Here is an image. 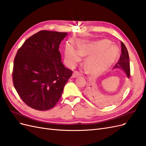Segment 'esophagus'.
Returning <instances> with one entry per match:
<instances>
[{"instance_id": "esophagus-1", "label": "esophagus", "mask_w": 146, "mask_h": 146, "mask_svg": "<svg viewBox=\"0 0 146 146\" xmlns=\"http://www.w3.org/2000/svg\"><path fill=\"white\" fill-rule=\"evenodd\" d=\"M80 76V74L79 73L78 71H74L72 74V78H76L78 76Z\"/></svg>"}]
</instances>
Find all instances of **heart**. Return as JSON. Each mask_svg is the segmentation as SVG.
<instances>
[{
    "label": "heart",
    "instance_id": "heart-1",
    "mask_svg": "<svg viewBox=\"0 0 146 146\" xmlns=\"http://www.w3.org/2000/svg\"><path fill=\"white\" fill-rule=\"evenodd\" d=\"M117 55L116 47L110 46V42L104 39L97 42L84 44L78 46V50L69 46L65 50L64 60L70 67H74L82 60V56H88L86 66L94 74H99L108 69Z\"/></svg>",
    "mask_w": 146,
    "mask_h": 146
}]
</instances>
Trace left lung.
<instances>
[{
  "instance_id": "8db88e82",
  "label": "left lung",
  "mask_w": 146,
  "mask_h": 146,
  "mask_svg": "<svg viewBox=\"0 0 146 146\" xmlns=\"http://www.w3.org/2000/svg\"><path fill=\"white\" fill-rule=\"evenodd\" d=\"M121 54L120 56L118 62L114 66V68H121L126 72L127 77L129 78L130 76V60H129V55L128 53L127 49L122 42H121ZM91 88L88 90L87 95L90 98L92 99L94 98L92 92L91 91Z\"/></svg>"
}]
</instances>
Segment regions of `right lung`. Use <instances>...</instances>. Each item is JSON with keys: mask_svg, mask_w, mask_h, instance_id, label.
Instances as JSON below:
<instances>
[{"mask_svg": "<svg viewBox=\"0 0 146 146\" xmlns=\"http://www.w3.org/2000/svg\"><path fill=\"white\" fill-rule=\"evenodd\" d=\"M67 33L41 30L19 48L13 63V85L21 99L39 111L60 100L72 71L61 62L59 46Z\"/></svg>", "mask_w": 146, "mask_h": 146, "instance_id": "1", "label": "right lung"}]
</instances>
